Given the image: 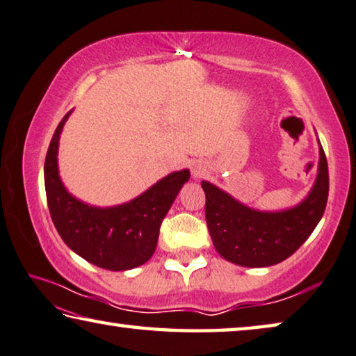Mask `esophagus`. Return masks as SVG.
Returning a JSON list of instances; mask_svg holds the SVG:
<instances>
[{"label":"esophagus","instance_id":"esophagus-1","mask_svg":"<svg viewBox=\"0 0 356 356\" xmlns=\"http://www.w3.org/2000/svg\"><path fill=\"white\" fill-rule=\"evenodd\" d=\"M198 174H200L198 171H195V176H198Z\"/></svg>","mask_w":356,"mask_h":356}]
</instances>
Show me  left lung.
Instances as JSON below:
<instances>
[{
	"label": "left lung",
	"mask_w": 356,
	"mask_h": 356,
	"mask_svg": "<svg viewBox=\"0 0 356 356\" xmlns=\"http://www.w3.org/2000/svg\"><path fill=\"white\" fill-rule=\"evenodd\" d=\"M206 222L217 252L247 268L273 266L291 257L323 216L330 191L328 163L320 147L318 176L301 204L282 212H259L241 204L216 185L201 182Z\"/></svg>",
	"instance_id": "left-lung-1"
}]
</instances>
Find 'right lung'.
<instances>
[{
  "label": "right lung",
  "mask_w": 356,
  "mask_h": 356,
  "mask_svg": "<svg viewBox=\"0 0 356 356\" xmlns=\"http://www.w3.org/2000/svg\"><path fill=\"white\" fill-rule=\"evenodd\" d=\"M70 114L56 127L44 165L47 206L55 228L71 250L95 266L109 270L140 266L154 255L163 218L188 182L190 171L171 172L127 204L106 209L83 204L67 193L56 166L60 133Z\"/></svg>",
  "instance_id": "add662e5"
}]
</instances>
